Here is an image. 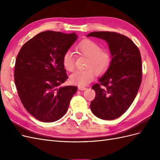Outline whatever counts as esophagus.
Masks as SVG:
<instances>
[{
	"instance_id": "1",
	"label": "esophagus",
	"mask_w": 160,
	"mask_h": 160,
	"mask_svg": "<svg viewBox=\"0 0 160 160\" xmlns=\"http://www.w3.org/2000/svg\"><path fill=\"white\" fill-rule=\"evenodd\" d=\"M78 89L80 91H84V90H86L87 88H85V87H79Z\"/></svg>"
}]
</instances>
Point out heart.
Returning a JSON list of instances; mask_svg holds the SVG:
<instances>
[{"label": "heart", "mask_w": 160, "mask_h": 160, "mask_svg": "<svg viewBox=\"0 0 160 160\" xmlns=\"http://www.w3.org/2000/svg\"><path fill=\"white\" fill-rule=\"evenodd\" d=\"M76 51L79 54L88 57L84 70L75 71L70 75L72 84L83 87L93 81L97 74H103L111 64V55L103 51L98 42L91 39H84L76 46ZM62 64L64 68L72 71L75 68V56L70 50L66 51L62 56Z\"/></svg>", "instance_id": "1"}]
</instances>
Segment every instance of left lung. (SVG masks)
<instances>
[{
  "instance_id": "left-lung-1",
  "label": "left lung",
  "mask_w": 160,
  "mask_h": 160,
  "mask_svg": "<svg viewBox=\"0 0 160 160\" xmlns=\"http://www.w3.org/2000/svg\"><path fill=\"white\" fill-rule=\"evenodd\" d=\"M87 37L108 42L111 64L92 89L96 95L90 108L97 117L113 120L122 115L132 105L142 83V64L139 50L126 36L115 32L95 31Z\"/></svg>"
}]
</instances>
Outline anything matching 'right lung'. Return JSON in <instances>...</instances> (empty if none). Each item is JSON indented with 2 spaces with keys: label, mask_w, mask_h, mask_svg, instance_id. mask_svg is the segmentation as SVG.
Segmentation results:
<instances>
[{
  "label": "right lung",
  "mask_w": 160,
  "mask_h": 160,
  "mask_svg": "<svg viewBox=\"0 0 160 160\" xmlns=\"http://www.w3.org/2000/svg\"><path fill=\"white\" fill-rule=\"evenodd\" d=\"M77 38L75 32H42L25 42L17 57L14 77L19 98L41 122L61 119L77 90L75 86L60 87L68 79L62 56Z\"/></svg>",
  "instance_id": "1"
}]
</instances>
